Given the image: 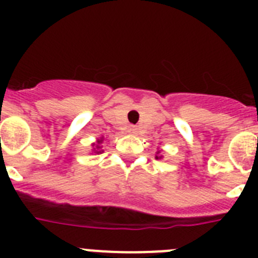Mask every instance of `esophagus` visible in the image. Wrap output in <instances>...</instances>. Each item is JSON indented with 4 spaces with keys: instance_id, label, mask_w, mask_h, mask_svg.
<instances>
[{
    "instance_id": "1",
    "label": "esophagus",
    "mask_w": 258,
    "mask_h": 258,
    "mask_svg": "<svg viewBox=\"0 0 258 258\" xmlns=\"http://www.w3.org/2000/svg\"><path fill=\"white\" fill-rule=\"evenodd\" d=\"M129 133L136 134L137 133V127L136 126H131V127H129Z\"/></svg>"
}]
</instances>
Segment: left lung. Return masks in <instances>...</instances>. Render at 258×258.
<instances>
[{
	"instance_id": "left-lung-1",
	"label": "left lung",
	"mask_w": 258,
	"mask_h": 258,
	"mask_svg": "<svg viewBox=\"0 0 258 258\" xmlns=\"http://www.w3.org/2000/svg\"><path fill=\"white\" fill-rule=\"evenodd\" d=\"M156 154H157V155H160V151H157ZM161 157H163V156H156V159H161Z\"/></svg>"
}]
</instances>
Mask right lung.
<instances>
[{"label":"right lung","instance_id":"right-lung-1","mask_svg":"<svg viewBox=\"0 0 258 258\" xmlns=\"http://www.w3.org/2000/svg\"><path fill=\"white\" fill-rule=\"evenodd\" d=\"M102 142H103V138H99V140H98V142H97V145H95V143H93V146H95V149H94L95 154H99V152H102V151H99V150H101Z\"/></svg>","mask_w":258,"mask_h":258}]
</instances>
